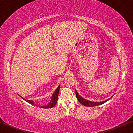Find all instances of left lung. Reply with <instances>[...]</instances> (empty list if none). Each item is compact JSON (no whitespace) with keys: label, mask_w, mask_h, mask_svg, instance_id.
<instances>
[{"label":"left lung","mask_w":133,"mask_h":133,"mask_svg":"<svg viewBox=\"0 0 133 133\" xmlns=\"http://www.w3.org/2000/svg\"><path fill=\"white\" fill-rule=\"evenodd\" d=\"M75 93H76V97L77 99H78V100L79 101V102L81 103V104L84 105L85 106H88V107H93V106H99V105H101L102 104L104 103H106V102H108V100H109L110 98L108 99V100L103 101V102H91V101H89V100H85V99H84V98H82V97H81L79 96V94L77 92L76 90H75Z\"/></svg>","instance_id":"left-lung-1"}]
</instances>
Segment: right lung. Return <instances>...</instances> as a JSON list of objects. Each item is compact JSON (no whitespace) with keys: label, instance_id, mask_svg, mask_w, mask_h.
<instances>
[{"label":"right lung","instance_id":"add662e5","mask_svg":"<svg viewBox=\"0 0 133 133\" xmlns=\"http://www.w3.org/2000/svg\"><path fill=\"white\" fill-rule=\"evenodd\" d=\"M60 85L58 87V88L56 89V90L53 93L52 96V97H51V100L50 101V102L47 105H45V106H41V108H45V109H48V108H53L54 107L55 104L57 103V100H58V93H59V90H60ZM22 98H23L24 100L25 101H26L27 102L29 103L30 104H32V105H35V106H37V105L35 104L34 103V102H33V100H26V99L24 98L23 97H21Z\"/></svg>","mask_w":133,"mask_h":133}]
</instances>
